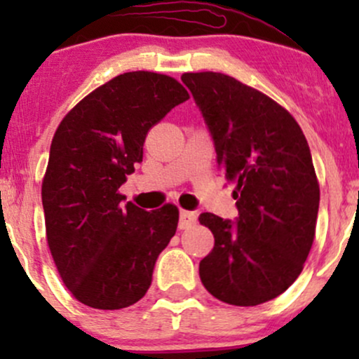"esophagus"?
Listing matches in <instances>:
<instances>
[{"label": "esophagus", "instance_id": "obj_1", "mask_svg": "<svg viewBox=\"0 0 359 359\" xmlns=\"http://www.w3.org/2000/svg\"><path fill=\"white\" fill-rule=\"evenodd\" d=\"M196 221H197V214L196 212L184 211V209H182V211H180V222H179L180 229L191 228V226L196 224Z\"/></svg>", "mask_w": 359, "mask_h": 359}]
</instances>
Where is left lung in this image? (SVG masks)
<instances>
[{
    "label": "left lung",
    "instance_id": "obj_1",
    "mask_svg": "<svg viewBox=\"0 0 359 359\" xmlns=\"http://www.w3.org/2000/svg\"><path fill=\"white\" fill-rule=\"evenodd\" d=\"M208 123L217 167L236 187L238 219L199 216L214 234L201 282L226 304L258 306L297 280L316 236L319 182L307 140L288 111L221 72H185Z\"/></svg>",
    "mask_w": 359,
    "mask_h": 359
}]
</instances>
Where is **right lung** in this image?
Returning a JSON list of instances; mask_svg holds the SVG:
<instances>
[{
	"mask_svg": "<svg viewBox=\"0 0 359 359\" xmlns=\"http://www.w3.org/2000/svg\"><path fill=\"white\" fill-rule=\"evenodd\" d=\"M187 100L174 77L125 72L89 93L57 128L42 180L45 231L62 282L84 306L125 309L150 288L179 208L143 211L123 203L119 187L143 160L151 126Z\"/></svg>",
	"mask_w": 359,
	"mask_h": 359,
	"instance_id": "add662e5",
	"label": "right lung"
}]
</instances>
